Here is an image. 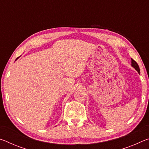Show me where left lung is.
<instances>
[{"instance_id":"1","label":"left lung","mask_w":149,"mask_h":149,"mask_svg":"<svg viewBox=\"0 0 149 149\" xmlns=\"http://www.w3.org/2000/svg\"><path fill=\"white\" fill-rule=\"evenodd\" d=\"M132 66L139 73V74L140 69H139V65L137 64V63L134 60H133L132 58Z\"/></svg>"}]
</instances>
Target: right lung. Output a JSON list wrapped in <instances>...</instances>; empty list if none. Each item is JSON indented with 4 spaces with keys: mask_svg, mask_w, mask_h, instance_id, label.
Listing matches in <instances>:
<instances>
[{
    "mask_svg": "<svg viewBox=\"0 0 149 149\" xmlns=\"http://www.w3.org/2000/svg\"><path fill=\"white\" fill-rule=\"evenodd\" d=\"M20 56H19V57H18V58H16V60H17V59H18V58H19V57H20Z\"/></svg>",
    "mask_w": 149,
    "mask_h": 149,
    "instance_id": "right-lung-1",
    "label": "right lung"
}]
</instances>
